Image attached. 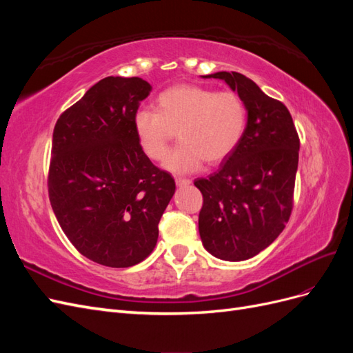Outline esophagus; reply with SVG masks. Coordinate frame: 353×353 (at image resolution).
<instances>
[{
    "label": "esophagus",
    "instance_id": "34e87169",
    "mask_svg": "<svg viewBox=\"0 0 353 353\" xmlns=\"http://www.w3.org/2000/svg\"><path fill=\"white\" fill-rule=\"evenodd\" d=\"M175 183H176L178 187H187V185L191 184V181H190V179H185V178H176Z\"/></svg>",
    "mask_w": 353,
    "mask_h": 353
}]
</instances>
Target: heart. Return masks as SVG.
Masks as SVG:
<instances>
[{"mask_svg":"<svg viewBox=\"0 0 353 353\" xmlns=\"http://www.w3.org/2000/svg\"><path fill=\"white\" fill-rule=\"evenodd\" d=\"M156 110H140L134 130L143 152L154 162L166 159L175 140H181L165 168L175 174H191L203 162L225 160L243 140L248 112L234 91H213L194 83H178L159 94Z\"/></svg>","mask_w":353,"mask_h":353,"instance_id":"1","label":"heart"}]
</instances>
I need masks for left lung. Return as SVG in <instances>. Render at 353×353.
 <instances>
[{"instance_id": "8db88e82", "label": "left lung", "mask_w": 353, "mask_h": 353, "mask_svg": "<svg viewBox=\"0 0 353 353\" xmlns=\"http://www.w3.org/2000/svg\"><path fill=\"white\" fill-rule=\"evenodd\" d=\"M201 78L222 79L237 91L248 123L218 172L194 181L203 194L200 239L218 259L245 261L268 248L290 218L301 141L285 105L252 79L237 72Z\"/></svg>"}]
</instances>
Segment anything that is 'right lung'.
<instances>
[{
    "mask_svg": "<svg viewBox=\"0 0 353 353\" xmlns=\"http://www.w3.org/2000/svg\"><path fill=\"white\" fill-rule=\"evenodd\" d=\"M150 91L141 78H104L61 113L52 132V212L81 254L110 268L153 252L175 193L174 178L152 163L134 130Z\"/></svg>",
    "mask_w": 353,
    "mask_h": 353,
    "instance_id": "1",
    "label": "right lung"
}]
</instances>
